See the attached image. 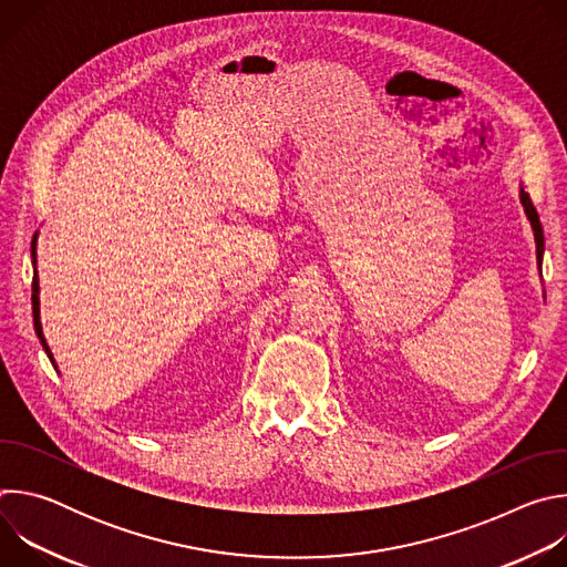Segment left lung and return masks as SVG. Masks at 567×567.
<instances>
[{
  "mask_svg": "<svg viewBox=\"0 0 567 567\" xmlns=\"http://www.w3.org/2000/svg\"><path fill=\"white\" fill-rule=\"evenodd\" d=\"M520 202L525 206V213H527V217L532 221V228H534V235H536V258H538V265H540L543 249H545V245H543V226H540L538 213H536V208H534V204H532V199H529V195L525 190H520Z\"/></svg>",
  "mask_w": 567,
  "mask_h": 567,
  "instance_id": "8db88e82",
  "label": "left lung"
}]
</instances>
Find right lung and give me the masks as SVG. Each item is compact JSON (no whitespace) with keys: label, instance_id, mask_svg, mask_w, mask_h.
Masks as SVG:
<instances>
[{"label":"right lung","instance_id":"1","mask_svg":"<svg viewBox=\"0 0 567 567\" xmlns=\"http://www.w3.org/2000/svg\"><path fill=\"white\" fill-rule=\"evenodd\" d=\"M33 265H35V249H33ZM38 291H40V285H38V274H35V276H33V293H31V302H33V326H35V334H38V339H40L44 352H47L49 359L53 361L51 350H49V346H47V341H44V337H42V326H40V298H38Z\"/></svg>","mask_w":567,"mask_h":567}]
</instances>
